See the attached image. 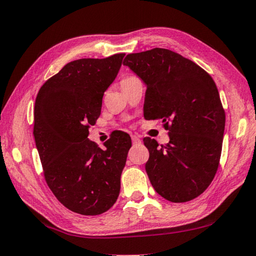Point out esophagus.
Instances as JSON below:
<instances>
[{
  "instance_id": "1",
  "label": "esophagus",
  "mask_w": 256,
  "mask_h": 256,
  "mask_svg": "<svg viewBox=\"0 0 256 256\" xmlns=\"http://www.w3.org/2000/svg\"><path fill=\"white\" fill-rule=\"evenodd\" d=\"M132 142H133V143H140L141 140H140V138H138V136H132Z\"/></svg>"
}]
</instances>
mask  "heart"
<instances>
[{"label": "heart", "mask_w": 256, "mask_h": 256, "mask_svg": "<svg viewBox=\"0 0 256 256\" xmlns=\"http://www.w3.org/2000/svg\"><path fill=\"white\" fill-rule=\"evenodd\" d=\"M131 78H133V76H128V77H125L124 80H122V82H124V80H131Z\"/></svg>", "instance_id": "b5f03b06"}]
</instances>
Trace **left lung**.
I'll list each match as a JSON object with an SVG mask.
<instances>
[{
    "label": "left lung",
    "mask_w": 256,
    "mask_h": 256,
    "mask_svg": "<svg viewBox=\"0 0 256 256\" xmlns=\"http://www.w3.org/2000/svg\"><path fill=\"white\" fill-rule=\"evenodd\" d=\"M128 66L146 86L144 118H161L170 141L144 138L152 187L172 202L202 194L220 164L225 112L215 82L192 60L162 48L130 54ZM170 125H168V123Z\"/></svg>",
    "instance_id": "8db88e82"
}]
</instances>
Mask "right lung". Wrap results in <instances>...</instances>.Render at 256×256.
<instances>
[{
    "label": "right lung",
    "instance_id": "1",
    "mask_svg": "<svg viewBox=\"0 0 256 256\" xmlns=\"http://www.w3.org/2000/svg\"><path fill=\"white\" fill-rule=\"evenodd\" d=\"M124 56L69 62L36 98L34 136L46 181L64 207L80 215L105 212L120 194L131 138L118 132L100 148L87 136Z\"/></svg>",
    "mask_w": 256,
    "mask_h": 256
}]
</instances>
